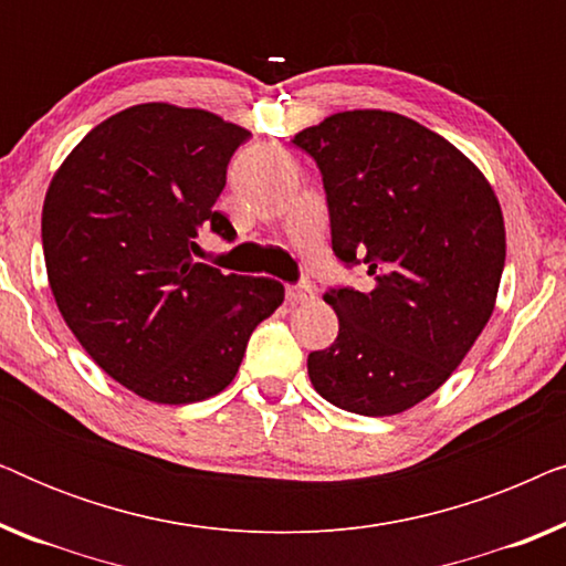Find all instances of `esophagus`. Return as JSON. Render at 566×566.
<instances>
[{
  "instance_id": "1",
  "label": "esophagus",
  "mask_w": 566,
  "mask_h": 566,
  "mask_svg": "<svg viewBox=\"0 0 566 566\" xmlns=\"http://www.w3.org/2000/svg\"><path fill=\"white\" fill-rule=\"evenodd\" d=\"M314 298V291L308 283H298V285H289V301L293 306L296 304H306V301Z\"/></svg>"
}]
</instances>
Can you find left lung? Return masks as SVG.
<instances>
[{
  "label": "left lung",
  "instance_id": "8db88e82",
  "mask_svg": "<svg viewBox=\"0 0 566 566\" xmlns=\"http://www.w3.org/2000/svg\"><path fill=\"white\" fill-rule=\"evenodd\" d=\"M293 144L322 172L332 250L366 262L374 281L324 293L339 332L308 353V378L347 412H407L448 381L494 312L500 200L467 154L399 113H335Z\"/></svg>",
  "mask_w": 566,
  "mask_h": 566
}]
</instances>
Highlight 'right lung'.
<instances>
[{"label": "right lung", "instance_id": "add662e5", "mask_svg": "<svg viewBox=\"0 0 566 566\" xmlns=\"http://www.w3.org/2000/svg\"><path fill=\"white\" fill-rule=\"evenodd\" d=\"M250 130L198 107L144 103L99 123L43 200V254L69 329L107 376L157 405L227 389L247 339L283 304L273 277L196 262L198 234L231 242L216 211Z\"/></svg>", "mask_w": 566, "mask_h": 566}]
</instances>
